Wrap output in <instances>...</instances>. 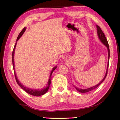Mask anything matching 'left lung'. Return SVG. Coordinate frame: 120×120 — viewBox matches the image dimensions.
<instances>
[{"instance_id": "8db88e82", "label": "left lung", "mask_w": 120, "mask_h": 120, "mask_svg": "<svg viewBox=\"0 0 120 120\" xmlns=\"http://www.w3.org/2000/svg\"><path fill=\"white\" fill-rule=\"evenodd\" d=\"M97 28V34H98V37H99L100 40L102 42L103 44L106 46L107 49H108V66H107V71H106V74H105V77L104 78V79H102L101 81V82L100 83H98L97 85L95 86H93L92 87H90V88H88V89H79L77 87H75V88L76 89L78 92H80V93H87V92H89L90 91H91L92 90H94V89H96L97 87L99 86L101 83L104 80L105 78H106L107 77V75L108 74V67H109V59H110V49H109V45L108 44V42L107 41V39L105 37V35L104 34V32H103V31L101 30V29L100 27L99 26H98V25H96Z\"/></svg>"}]
</instances>
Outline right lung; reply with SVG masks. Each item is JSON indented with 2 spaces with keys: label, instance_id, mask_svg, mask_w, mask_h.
Instances as JSON below:
<instances>
[{
  "label": "right lung",
  "instance_id": "right-lung-1",
  "mask_svg": "<svg viewBox=\"0 0 120 120\" xmlns=\"http://www.w3.org/2000/svg\"><path fill=\"white\" fill-rule=\"evenodd\" d=\"M26 30V27H24L23 30L21 31V32H20V34H19V36H18V37L16 39V41H18V40H19L20 38L21 37V36L22 35V34H23V33L24 32V31ZM16 43L17 42L15 43V45H14V48H13V52H12V64H13V70H14V76H15V78L16 79V81L17 83V84L19 85L21 88H22L24 91L26 92L27 93H28V94H30V95H31L32 96H41L44 95L47 92H48V90L49 89V87L50 86V83H51V80H52V74L53 71H54V70H55V69L57 67H54L53 68L52 70L50 72V76H49V81L48 82V84L46 85V87L44 88L43 89H42L41 90H39V89H30V88H28L27 87H25L23 85L21 84V83L19 81V79H17V78L16 77V73L15 72V71H14V52H15V47L16 45Z\"/></svg>",
  "mask_w": 120,
  "mask_h": 120
}]
</instances>
